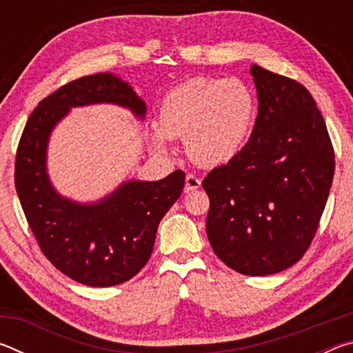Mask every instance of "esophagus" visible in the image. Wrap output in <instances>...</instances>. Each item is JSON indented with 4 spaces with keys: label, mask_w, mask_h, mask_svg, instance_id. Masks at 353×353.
Returning <instances> with one entry per match:
<instances>
[{
    "label": "esophagus",
    "mask_w": 353,
    "mask_h": 353,
    "mask_svg": "<svg viewBox=\"0 0 353 353\" xmlns=\"http://www.w3.org/2000/svg\"><path fill=\"white\" fill-rule=\"evenodd\" d=\"M201 187V179L196 174H187L185 177V193H191V191L198 190Z\"/></svg>",
    "instance_id": "esophagus-1"
}]
</instances>
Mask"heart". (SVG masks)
I'll return each instance as SVG.
<instances>
[{"label": "heart", "mask_w": 353, "mask_h": 353, "mask_svg": "<svg viewBox=\"0 0 353 353\" xmlns=\"http://www.w3.org/2000/svg\"><path fill=\"white\" fill-rule=\"evenodd\" d=\"M255 99L240 79L198 76L165 94L159 123L151 130L154 145L168 148L170 139L185 137L194 162L216 166L240 152L252 129Z\"/></svg>", "instance_id": "b5f03b06"}]
</instances>
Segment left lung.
<instances>
[{"label":"left lung","instance_id":"left-lung-1","mask_svg":"<svg viewBox=\"0 0 353 353\" xmlns=\"http://www.w3.org/2000/svg\"><path fill=\"white\" fill-rule=\"evenodd\" d=\"M259 98L250 139L202 182L210 199L207 236L244 276H270L312 244L334 174L324 118L302 83L250 67Z\"/></svg>","mask_w":353,"mask_h":353}]
</instances>
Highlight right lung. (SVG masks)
<instances>
[{"label": "right lung", "instance_id": "1", "mask_svg": "<svg viewBox=\"0 0 353 353\" xmlns=\"http://www.w3.org/2000/svg\"><path fill=\"white\" fill-rule=\"evenodd\" d=\"M110 103L143 118L146 104L110 73L83 76L41 99L17 149L15 188L41 252L65 276L88 286L132 279L152 254L160 221L181 196L185 172L162 181H129L105 199L77 204L62 198L46 174L48 139L71 107Z\"/></svg>", "mask_w": 353, "mask_h": 353}]
</instances>
